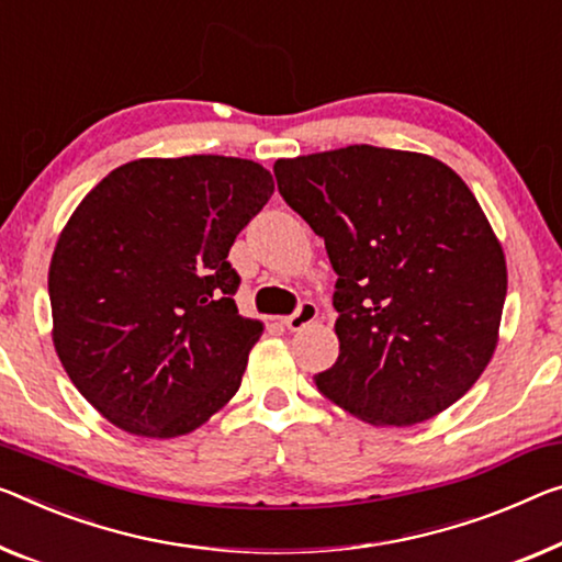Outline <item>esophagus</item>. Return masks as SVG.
Here are the masks:
<instances>
[{
  "label": "esophagus",
  "mask_w": 562,
  "mask_h": 562,
  "mask_svg": "<svg viewBox=\"0 0 562 562\" xmlns=\"http://www.w3.org/2000/svg\"><path fill=\"white\" fill-rule=\"evenodd\" d=\"M316 316H318L316 304H311V301H301L299 308L293 311L291 316L283 318V326H286L289 331H301V329H304V326H308L311 322H314Z\"/></svg>",
  "instance_id": "34e87169"
}]
</instances>
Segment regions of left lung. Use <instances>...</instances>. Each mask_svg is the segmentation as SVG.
Wrapping results in <instances>:
<instances>
[{
  "mask_svg": "<svg viewBox=\"0 0 562 562\" xmlns=\"http://www.w3.org/2000/svg\"><path fill=\"white\" fill-rule=\"evenodd\" d=\"M279 193L324 238L339 359L318 392L369 425L409 427L477 382L507 269L477 198L429 155L349 145L276 160Z\"/></svg>",
  "mask_w": 562,
  "mask_h": 562,
  "instance_id": "8db88e82",
  "label": "left lung"
}]
</instances>
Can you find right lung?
<instances>
[{
    "mask_svg": "<svg viewBox=\"0 0 562 562\" xmlns=\"http://www.w3.org/2000/svg\"><path fill=\"white\" fill-rule=\"evenodd\" d=\"M273 195L226 155L140 158L77 205L49 263L52 341L72 384L131 435H188L238 392L261 322L236 308L233 240Z\"/></svg>",
    "mask_w": 562,
    "mask_h": 562,
    "instance_id": "add662e5",
    "label": "right lung"
}]
</instances>
